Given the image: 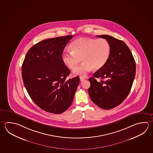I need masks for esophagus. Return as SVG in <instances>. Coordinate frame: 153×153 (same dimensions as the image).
Here are the masks:
<instances>
[{"label": "esophagus", "mask_w": 153, "mask_h": 153, "mask_svg": "<svg viewBox=\"0 0 153 153\" xmlns=\"http://www.w3.org/2000/svg\"><path fill=\"white\" fill-rule=\"evenodd\" d=\"M85 79V78L84 77H80V81H83Z\"/></svg>", "instance_id": "1"}]
</instances>
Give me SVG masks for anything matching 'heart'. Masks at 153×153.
I'll return each instance as SVG.
<instances>
[{"label": "heart", "instance_id": "1", "mask_svg": "<svg viewBox=\"0 0 153 153\" xmlns=\"http://www.w3.org/2000/svg\"><path fill=\"white\" fill-rule=\"evenodd\" d=\"M71 52H64L62 59L70 69L76 68L81 61L83 63L74 71L75 75L84 76L93 69H100L107 63L111 53L109 42L104 38H78L70 45Z\"/></svg>", "mask_w": 153, "mask_h": 153}]
</instances>
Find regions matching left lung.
Segmentation results:
<instances>
[{
    "label": "left lung",
    "instance_id": "8db88e82",
    "mask_svg": "<svg viewBox=\"0 0 153 153\" xmlns=\"http://www.w3.org/2000/svg\"><path fill=\"white\" fill-rule=\"evenodd\" d=\"M106 39L111 46V53L107 63L94 74L89 81L88 93L92 102L103 109L118 106L126 98L135 76L136 64L126 44L109 35L97 36Z\"/></svg>",
    "mask_w": 153,
    "mask_h": 153
}]
</instances>
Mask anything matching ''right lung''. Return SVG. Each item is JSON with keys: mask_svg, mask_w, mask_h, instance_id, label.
I'll return each instance as SVG.
<instances>
[{"mask_svg": "<svg viewBox=\"0 0 153 153\" xmlns=\"http://www.w3.org/2000/svg\"><path fill=\"white\" fill-rule=\"evenodd\" d=\"M73 36L50 38L32 46L22 66L24 84L38 107L59 114L68 109L79 83L76 76L66 81L70 73L62 59L64 49Z\"/></svg>", "mask_w": 153, "mask_h": 153, "instance_id": "obj_1", "label": "right lung"}]
</instances>
